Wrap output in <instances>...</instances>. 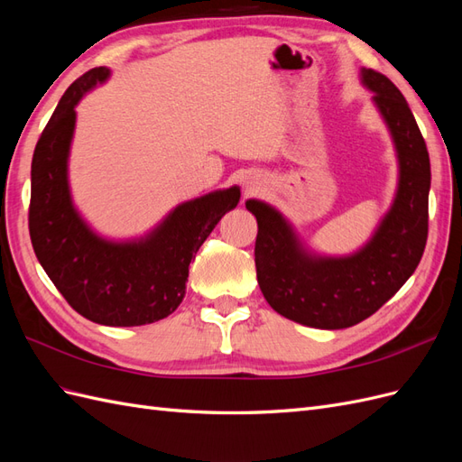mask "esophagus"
Here are the masks:
<instances>
[{"instance_id": "obj_1", "label": "esophagus", "mask_w": 462, "mask_h": 462, "mask_svg": "<svg viewBox=\"0 0 462 462\" xmlns=\"http://www.w3.org/2000/svg\"><path fill=\"white\" fill-rule=\"evenodd\" d=\"M260 185H262V183L258 180V177H246V179H245V190H246L248 194L258 190Z\"/></svg>"}]
</instances>
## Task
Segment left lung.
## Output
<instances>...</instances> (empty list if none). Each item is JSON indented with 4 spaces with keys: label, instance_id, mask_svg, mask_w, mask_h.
Wrapping results in <instances>:
<instances>
[{
    "label": "left lung",
    "instance_id": "left-lung-1",
    "mask_svg": "<svg viewBox=\"0 0 462 462\" xmlns=\"http://www.w3.org/2000/svg\"><path fill=\"white\" fill-rule=\"evenodd\" d=\"M360 82L374 92L399 167L395 199L368 243L353 254H318L279 209L246 200L258 221L254 262L263 299L277 314L318 329L351 328L380 310L414 273L428 239L431 171L422 133L385 75L360 69Z\"/></svg>",
    "mask_w": 462,
    "mask_h": 462
}]
</instances>
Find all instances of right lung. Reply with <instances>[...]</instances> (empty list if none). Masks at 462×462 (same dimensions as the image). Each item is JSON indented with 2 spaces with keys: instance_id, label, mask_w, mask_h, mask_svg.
Listing matches in <instances>:
<instances>
[{
  "instance_id": "add662e5",
  "label": "right lung",
  "mask_w": 462,
  "mask_h": 462,
  "mask_svg": "<svg viewBox=\"0 0 462 462\" xmlns=\"http://www.w3.org/2000/svg\"><path fill=\"white\" fill-rule=\"evenodd\" d=\"M111 71L96 67L67 88L34 148L29 229L42 268L65 300L90 321L146 326L177 310L189 265L217 221L241 200L229 187L180 202L156 227L127 241L97 235L80 216L69 185L77 104Z\"/></svg>"
}]
</instances>
